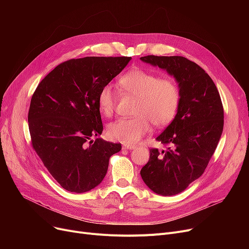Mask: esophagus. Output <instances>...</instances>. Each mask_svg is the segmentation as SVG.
<instances>
[{
    "instance_id": "obj_1",
    "label": "esophagus",
    "mask_w": 249,
    "mask_h": 249,
    "mask_svg": "<svg viewBox=\"0 0 249 249\" xmlns=\"http://www.w3.org/2000/svg\"><path fill=\"white\" fill-rule=\"evenodd\" d=\"M135 147H136L135 145H128V144L123 145V148H124V149H133V148H135Z\"/></svg>"
}]
</instances>
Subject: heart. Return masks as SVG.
I'll return each instance as SVG.
<instances>
[{"label":"heart","mask_w":249,"mask_h":249,"mask_svg":"<svg viewBox=\"0 0 249 249\" xmlns=\"http://www.w3.org/2000/svg\"><path fill=\"white\" fill-rule=\"evenodd\" d=\"M120 89L136 98L132 118H121L107 127V135L124 144H134L149 130L171 124L178 114L180 104V89L174 77H160L158 73L142 70H130L119 77ZM98 109L105 117L113 115L117 96L111 85H105L98 94Z\"/></svg>","instance_id":"b5f03b06"}]
</instances>
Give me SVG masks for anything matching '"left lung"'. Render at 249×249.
<instances>
[{"instance_id":"1","label":"left lung","mask_w":249,"mask_h":249,"mask_svg":"<svg viewBox=\"0 0 249 249\" xmlns=\"http://www.w3.org/2000/svg\"><path fill=\"white\" fill-rule=\"evenodd\" d=\"M140 59L174 74L180 89L175 120L156 138L167 148H150L149 160L140 171L154 193L174 196L199 178L212 159L223 131V105L212 78L194 61L156 55Z\"/></svg>"}]
</instances>
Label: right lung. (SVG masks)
<instances>
[{"instance_id": "1", "label": "right lung", "mask_w": 249, "mask_h": 249, "mask_svg": "<svg viewBox=\"0 0 249 249\" xmlns=\"http://www.w3.org/2000/svg\"><path fill=\"white\" fill-rule=\"evenodd\" d=\"M129 56H87L61 62L39 83L28 112L31 145L50 175L71 193L96 188L121 143L97 138L103 123L98 94Z\"/></svg>"}]
</instances>
